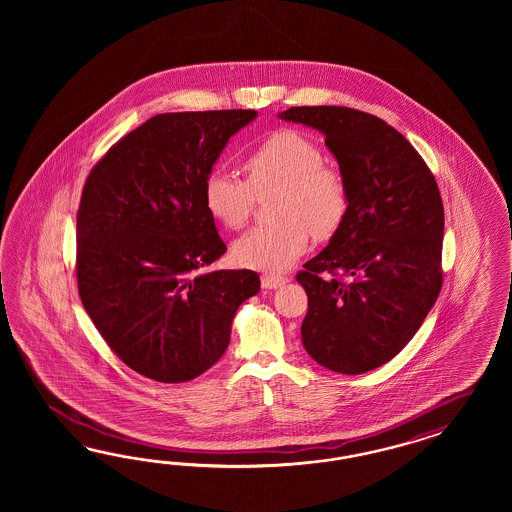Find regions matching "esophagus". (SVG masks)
<instances>
[{"label": "esophagus", "instance_id": "34e87169", "mask_svg": "<svg viewBox=\"0 0 512 512\" xmlns=\"http://www.w3.org/2000/svg\"><path fill=\"white\" fill-rule=\"evenodd\" d=\"M283 283H287V278L276 276V274H263L261 276V285L264 289H278Z\"/></svg>", "mask_w": 512, "mask_h": 512}]
</instances>
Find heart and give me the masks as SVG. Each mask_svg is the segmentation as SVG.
Returning <instances> with one entry per match:
<instances>
[{"instance_id":"heart-1","label":"heart","mask_w":512,"mask_h":512,"mask_svg":"<svg viewBox=\"0 0 512 512\" xmlns=\"http://www.w3.org/2000/svg\"><path fill=\"white\" fill-rule=\"evenodd\" d=\"M246 180L212 171L204 180L210 216L229 229L246 225L255 195L276 191V223L255 227L234 244V261L255 270L279 272L304 255L311 234L326 240L349 212L345 174L325 161L323 150L295 129H281L244 157Z\"/></svg>"}]
</instances>
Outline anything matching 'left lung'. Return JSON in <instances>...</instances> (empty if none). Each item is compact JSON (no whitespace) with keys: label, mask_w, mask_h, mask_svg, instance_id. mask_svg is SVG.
Instances as JSON below:
<instances>
[{"label":"left lung","mask_w":512,"mask_h":512,"mask_svg":"<svg viewBox=\"0 0 512 512\" xmlns=\"http://www.w3.org/2000/svg\"><path fill=\"white\" fill-rule=\"evenodd\" d=\"M279 118L325 135L351 193L330 244L296 274L308 295L304 349L332 372H370L411 341L441 291L439 187L411 142L373 114L291 107Z\"/></svg>","instance_id":"8db88e82"}]
</instances>
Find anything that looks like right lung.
<instances>
[{"label": "right lung", "instance_id": "obj_1", "mask_svg": "<svg viewBox=\"0 0 512 512\" xmlns=\"http://www.w3.org/2000/svg\"><path fill=\"white\" fill-rule=\"evenodd\" d=\"M255 110L167 112L110 146L77 212L78 295L131 370L184 383L227 351L253 270L204 274L227 246L204 204V180Z\"/></svg>", "mask_w": 512, "mask_h": 512}]
</instances>
